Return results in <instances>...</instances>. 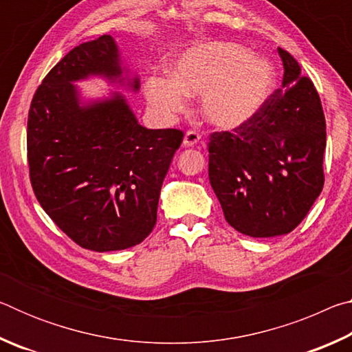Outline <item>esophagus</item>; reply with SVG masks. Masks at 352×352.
<instances>
[{
	"mask_svg": "<svg viewBox=\"0 0 352 352\" xmlns=\"http://www.w3.org/2000/svg\"><path fill=\"white\" fill-rule=\"evenodd\" d=\"M200 140H201V135L199 132H195V130H188V132L184 133L183 144L186 147H194L199 144Z\"/></svg>",
	"mask_w": 352,
	"mask_h": 352,
	"instance_id": "34e87169",
	"label": "esophagus"
}]
</instances>
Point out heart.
Returning a JSON list of instances; mask_svg holds the SVG:
<instances>
[{
	"label": "heart",
	"instance_id": "obj_1",
	"mask_svg": "<svg viewBox=\"0 0 352 352\" xmlns=\"http://www.w3.org/2000/svg\"><path fill=\"white\" fill-rule=\"evenodd\" d=\"M270 63L241 45L208 41L190 47L172 65L170 76L146 82V99L163 122L186 109L188 96L200 98L201 115L214 127L231 130L247 124L269 96Z\"/></svg>",
	"mask_w": 352,
	"mask_h": 352
}]
</instances>
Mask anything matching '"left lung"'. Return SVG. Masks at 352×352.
Masks as SVG:
<instances>
[{"mask_svg": "<svg viewBox=\"0 0 352 352\" xmlns=\"http://www.w3.org/2000/svg\"><path fill=\"white\" fill-rule=\"evenodd\" d=\"M283 87L247 124L211 135L210 183L226 222L252 237L295 230L323 189L326 121L311 79L287 51Z\"/></svg>", "mask_w": 352, "mask_h": 352, "instance_id": "8db88e82", "label": "left lung"}]
</instances>
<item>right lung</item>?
<instances>
[{
  "instance_id": "right-lung-1",
  "label": "right lung",
  "mask_w": 352,
  "mask_h": 352,
  "mask_svg": "<svg viewBox=\"0 0 352 352\" xmlns=\"http://www.w3.org/2000/svg\"><path fill=\"white\" fill-rule=\"evenodd\" d=\"M102 77L140 91L111 35L76 46L34 94L28 162L38 204L82 248L138 245L157 223L160 190L183 141L175 129H146L122 93L83 99L74 82Z\"/></svg>"
}]
</instances>
